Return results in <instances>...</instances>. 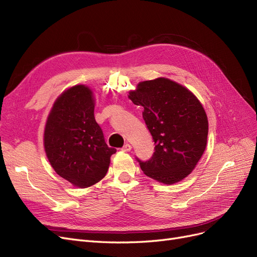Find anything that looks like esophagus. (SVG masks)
Wrapping results in <instances>:
<instances>
[{
    "label": "esophagus",
    "mask_w": 257,
    "mask_h": 257,
    "mask_svg": "<svg viewBox=\"0 0 257 257\" xmlns=\"http://www.w3.org/2000/svg\"><path fill=\"white\" fill-rule=\"evenodd\" d=\"M132 149V146L130 144H125L122 147V151H125V152H130Z\"/></svg>",
    "instance_id": "1"
}]
</instances>
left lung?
Returning a JSON list of instances; mask_svg holds the SVG:
<instances>
[{
	"label": "left lung",
	"instance_id": "obj_1",
	"mask_svg": "<svg viewBox=\"0 0 257 257\" xmlns=\"http://www.w3.org/2000/svg\"><path fill=\"white\" fill-rule=\"evenodd\" d=\"M130 99L143 106V118L154 142L148 161L138 158L145 175L165 184L192 173L203 155L208 136L207 114L191 91L167 78L143 81Z\"/></svg>",
	"mask_w": 257,
	"mask_h": 257
}]
</instances>
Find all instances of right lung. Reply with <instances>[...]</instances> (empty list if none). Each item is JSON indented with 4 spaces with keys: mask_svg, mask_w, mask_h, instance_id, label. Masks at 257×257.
I'll return each mask as SVG.
<instances>
[{
    "mask_svg": "<svg viewBox=\"0 0 257 257\" xmlns=\"http://www.w3.org/2000/svg\"><path fill=\"white\" fill-rule=\"evenodd\" d=\"M44 145L56 173L81 189L102 180L116 151L107 146L94 118L92 91L82 84L62 93L53 104Z\"/></svg>",
    "mask_w": 257,
    "mask_h": 257,
    "instance_id": "1",
    "label": "right lung"
}]
</instances>
